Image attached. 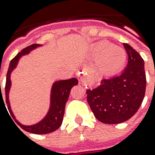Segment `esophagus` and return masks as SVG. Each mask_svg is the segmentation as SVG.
<instances>
[{
    "label": "esophagus",
    "instance_id": "1",
    "mask_svg": "<svg viewBox=\"0 0 155 155\" xmlns=\"http://www.w3.org/2000/svg\"><path fill=\"white\" fill-rule=\"evenodd\" d=\"M82 83H83V84H84V85H87V84H86V82H85V81H82Z\"/></svg>",
    "mask_w": 155,
    "mask_h": 155
}]
</instances>
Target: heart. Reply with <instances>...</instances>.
I'll use <instances>...</instances> for the list:
<instances>
[{
	"label": "heart",
	"instance_id": "heart-1",
	"mask_svg": "<svg viewBox=\"0 0 155 155\" xmlns=\"http://www.w3.org/2000/svg\"><path fill=\"white\" fill-rule=\"evenodd\" d=\"M97 59V69L101 74L111 76L123 70L127 62V54L122 48L113 46L109 42H101L93 49Z\"/></svg>",
	"mask_w": 155,
	"mask_h": 155
}]
</instances>
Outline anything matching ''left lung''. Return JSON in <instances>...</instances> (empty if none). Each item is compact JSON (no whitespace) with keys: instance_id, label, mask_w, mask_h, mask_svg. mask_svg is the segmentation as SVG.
<instances>
[{"instance_id":"left-lung-1","label":"left lung","mask_w":155,"mask_h":155,"mask_svg":"<svg viewBox=\"0 0 155 155\" xmlns=\"http://www.w3.org/2000/svg\"><path fill=\"white\" fill-rule=\"evenodd\" d=\"M128 55L127 65L118 76L102 80L87 90V101L97 120L107 124L127 121L140 107L146 90L144 62L129 44H123Z\"/></svg>"}]
</instances>
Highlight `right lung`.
Listing matches in <instances>:
<instances>
[{
    "label": "right lung",
    "mask_w": 155,
    "mask_h": 155,
    "mask_svg": "<svg viewBox=\"0 0 155 155\" xmlns=\"http://www.w3.org/2000/svg\"><path fill=\"white\" fill-rule=\"evenodd\" d=\"M41 46H42V44H32L24 49H22L20 53H18L16 55V57L14 59H12V61L10 62L7 74H6V88H5L7 108H8V111H9L11 116L14 119V121L21 127L23 130L35 134H49V133L57 130L59 127L61 126L63 117L64 115L65 104L69 99L70 90L73 86L78 84V80L76 78H72V79L64 80V81H55L52 85L51 92H50V106H49L47 114L44 118L38 123L32 124V125H23L19 121H17L16 117L14 116L13 112L12 111L9 101V91L11 86H12L11 74L14 70V69L17 68V64L21 58V56L28 54L30 52L34 50L37 48L41 47ZM1 96H2V93H1ZM2 100H3V97H2ZM3 102H4V101H3ZM5 107H6V105H5Z\"/></svg>",
    "instance_id": "1"
}]
</instances>
